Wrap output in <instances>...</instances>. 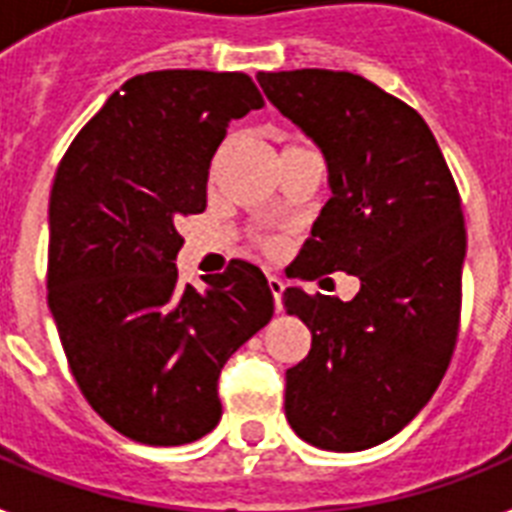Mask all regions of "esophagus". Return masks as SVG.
<instances>
[{"label": "esophagus", "instance_id": "esophagus-1", "mask_svg": "<svg viewBox=\"0 0 512 512\" xmlns=\"http://www.w3.org/2000/svg\"><path fill=\"white\" fill-rule=\"evenodd\" d=\"M268 289H271L273 295V308L276 313H281V295H284V281L279 276H268Z\"/></svg>", "mask_w": 512, "mask_h": 512}]
</instances>
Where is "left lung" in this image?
I'll use <instances>...</instances> for the list:
<instances>
[{
	"mask_svg": "<svg viewBox=\"0 0 512 512\" xmlns=\"http://www.w3.org/2000/svg\"><path fill=\"white\" fill-rule=\"evenodd\" d=\"M265 98L319 146L329 201L297 255V276L345 271L348 303L284 292L311 329L287 369L284 412L327 452H361L396 436L436 393L460 327L465 223L433 132L414 108L348 71L257 74Z\"/></svg>",
	"mask_w": 512,
	"mask_h": 512,
	"instance_id": "left-lung-1",
	"label": "left lung"
}]
</instances>
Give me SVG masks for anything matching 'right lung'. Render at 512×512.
<instances>
[{
  "mask_svg": "<svg viewBox=\"0 0 512 512\" xmlns=\"http://www.w3.org/2000/svg\"><path fill=\"white\" fill-rule=\"evenodd\" d=\"M263 108L247 74L132 76L84 124L50 193V313L76 385L122 436L180 446L223 414L220 369L273 316L263 271L233 260L177 281V220L207 207L228 124Z\"/></svg>",
  "mask_w": 512,
  "mask_h": 512,
  "instance_id": "1",
  "label": "right lung"
}]
</instances>
